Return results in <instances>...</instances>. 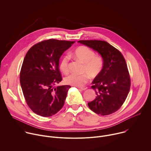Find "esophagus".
Masks as SVG:
<instances>
[{"instance_id":"34e87169","label":"esophagus","mask_w":151,"mask_h":151,"mask_svg":"<svg viewBox=\"0 0 151 151\" xmlns=\"http://www.w3.org/2000/svg\"><path fill=\"white\" fill-rule=\"evenodd\" d=\"M78 88L82 90H85L86 89H87V87H79Z\"/></svg>"}]
</instances>
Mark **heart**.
Returning a JSON list of instances; mask_svg holds the SVG:
<instances>
[{
    "label": "heart",
    "instance_id": "obj_1",
    "mask_svg": "<svg viewBox=\"0 0 151 151\" xmlns=\"http://www.w3.org/2000/svg\"><path fill=\"white\" fill-rule=\"evenodd\" d=\"M73 56L83 63L81 75L72 73L64 79V81L69 85L82 86L87 83L90 78H96L100 75L103 68V60L101 57L96 55L95 52L86 46H80L73 52ZM60 69L67 74L69 72V57L64 55L60 63Z\"/></svg>",
    "mask_w": 151,
    "mask_h": 151
}]
</instances>
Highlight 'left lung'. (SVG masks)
<instances>
[{
	"label": "left lung",
	"mask_w": 151,
	"mask_h": 151,
	"mask_svg": "<svg viewBox=\"0 0 151 151\" xmlns=\"http://www.w3.org/2000/svg\"><path fill=\"white\" fill-rule=\"evenodd\" d=\"M78 42L97 51L103 59V69L92 82L96 98L88 103V107L99 115L112 114L123 104L130 88V76L125 60L118 50L106 41Z\"/></svg>",
	"instance_id": "8db88e82"
}]
</instances>
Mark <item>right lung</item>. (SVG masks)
Listing matches in <instances>:
<instances>
[{"label": "right lung", "mask_w": 151, "mask_h": 151, "mask_svg": "<svg viewBox=\"0 0 151 151\" xmlns=\"http://www.w3.org/2000/svg\"><path fill=\"white\" fill-rule=\"evenodd\" d=\"M74 42L51 39L37 43L27 51L19 81L26 101L36 114L51 116L63 107L71 87L53 86L62 81L59 59Z\"/></svg>", "instance_id": "add662e5"}]
</instances>
